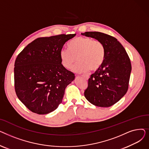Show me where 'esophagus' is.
I'll use <instances>...</instances> for the list:
<instances>
[{
    "label": "esophagus",
    "instance_id": "esophagus-1",
    "mask_svg": "<svg viewBox=\"0 0 149 149\" xmlns=\"http://www.w3.org/2000/svg\"><path fill=\"white\" fill-rule=\"evenodd\" d=\"M81 76L83 77H84L86 79H89V76L88 75H81Z\"/></svg>",
    "mask_w": 149,
    "mask_h": 149
}]
</instances>
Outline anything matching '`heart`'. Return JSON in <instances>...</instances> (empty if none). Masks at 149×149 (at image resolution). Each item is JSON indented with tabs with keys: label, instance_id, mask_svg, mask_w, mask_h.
<instances>
[{
	"label": "heart",
	"instance_id": "1",
	"mask_svg": "<svg viewBox=\"0 0 149 149\" xmlns=\"http://www.w3.org/2000/svg\"><path fill=\"white\" fill-rule=\"evenodd\" d=\"M69 49L63 48L60 53L61 63L66 69L73 68L75 72L95 71L102 66L106 57V49L103 43L87 37H79L69 45Z\"/></svg>",
	"mask_w": 149,
	"mask_h": 149
}]
</instances>
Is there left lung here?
I'll return each instance as SVG.
<instances>
[{
    "mask_svg": "<svg viewBox=\"0 0 149 149\" xmlns=\"http://www.w3.org/2000/svg\"><path fill=\"white\" fill-rule=\"evenodd\" d=\"M83 36L103 43L106 49L103 64L88 80L84 97L98 107H110L126 93L132 70L127 53L117 39L100 32H86Z\"/></svg>",
    "mask_w": 149,
    "mask_h": 149,
    "instance_id": "left-lung-1",
    "label": "left lung"
}]
</instances>
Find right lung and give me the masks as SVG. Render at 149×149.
<instances>
[{
    "label": "right lung",
    "mask_w": 149,
    "mask_h": 149,
    "mask_svg": "<svg viewBox=\"0 0 149 149\" xmlns=\"http://www.w3.org/2000/svg\"><path fill=\"white\" fill-rule=\"evenodd\" d=\"M74 34L39 37L29 43L14 63V88L18 98L29 111L49 113L62 102L67 86L75 75L61 64L60 53Z\"/></svg>",
    "instance_id": "add662e5"
}]
</instances>
